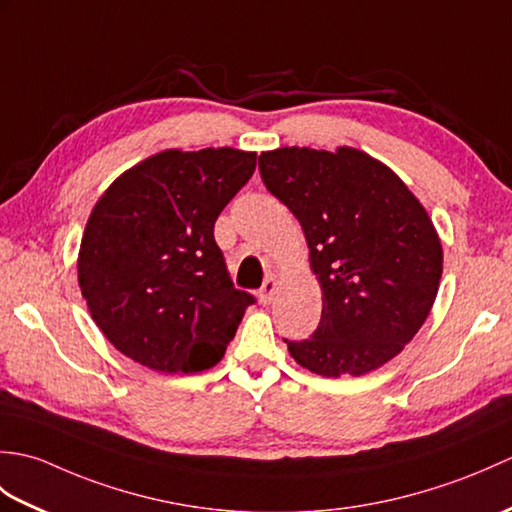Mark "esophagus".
Wrapping results in <instances>:
<instances>
[{
    "label": "esophagus",
    "mask_w": 512,
    "mask_h": 512,
    "mask_svg": "<svg viewBox=\"0 0 512 512\" xmlns=\"http://www.w3.org/2000/svg\"><path fill=\"white\" fill-rule=\"evenodd\" d=\"M275 290H277V284H275V279L273 277H268L266 281H264V286H262V290H259V301L264 303V306H268L270 301H273V297H275Z\"/></svg>",
    "instance_id": "34e87169"
}]
</instances>
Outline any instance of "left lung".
I'll use <instances>...</instances> for the list:
<instances>
[{
  "label": "left lung",
  "instance_id": "8db88e82",
  "mask_svg": "<svg viewBox=\"0 0 512 512\" xmlns=\"http://www.w3.org/2000/svg\"><path fill=\"white\" fill-rule=\"evenodd\" d=\"M259 173L299 220L323 290L310 339H284L290 356L328 378L391 361L429 317L442 277L424 206L394 171L352 147L264 151Z\"/></svg>",
  "mask_w": 512,
  "mask_h": 512
}]
</instances>
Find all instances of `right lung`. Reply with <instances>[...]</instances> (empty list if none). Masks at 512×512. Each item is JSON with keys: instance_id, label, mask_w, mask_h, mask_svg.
<instances>
[{"instance_id": "add662e5", "label": "right lung", "mask_w": 512, "mask_h": 512, "mask_svg": "<svg viewBox=\"0 0 512 512\" xmlns=\"http://www.w3.org/2000/svg\"><path fill=\"white\" fill-rule=\"evenodd\" d=\"M255 160L231 147L169 149L125 171L96 202L79 286L118 352L165 374L220 363L255 297L233 286L213 226Z\"/></svg>"}]
</instances>
